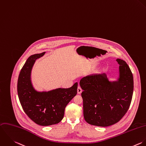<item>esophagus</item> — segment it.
Listing matches in <instances>:
<instances>
[{"mask_svg": "<svg viewBox=\"0 0 146 146\" xmlns=\"http://www.w3.org/2000/svg\"><path fill=\"white\" fill-rule=\"evenodd\" d=\"M77 91H78V94H80L82 92V91H83V90H82V89L81 88V87L79 86V87H78Z\"/></svg>", "mask_w": 146, "mask_h": 146, "instance_id": "obj_1", "label": "esophagus"}]
</instances>
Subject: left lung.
<instances>
[{"label":"left lung","instance_id":"8db88e82","mask_svg":"<svg viewBox=\"0 0 146 146\" xmlns=\"http://www.w3.org/2000/svg\"><path fill=\"white\" fill-rule=\"evenodd\" d=\"M119 78L110 82L105 74L82 78L83 114L90 125L106 127L119 122L129 109L134 89L133 74L126 62L117 59Z\"/></svg>","mask_w":146,"mask_h":146}]
</instances>
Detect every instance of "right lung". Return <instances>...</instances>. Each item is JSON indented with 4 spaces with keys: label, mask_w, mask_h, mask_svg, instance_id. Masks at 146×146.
I'll list each match as a JSON object with an SVG mask.
<instances>
[{
    "label": "right lung",
    "mask_w": 146,
    "mask_h": 146,
    "mask_svg": "<svg viewBox=\"0 0 146 146\" xmlns=\"http://www.w3.org/2000/svg\"><path fill=\"white\" fill-rule=\"evenodd\" d=\"M45 53L32 55L28 58L19 76L17 94L26 114L37 125L49 126L58 123L63 119L66 106L77 94L78 83L69 88L36 91L31 80V70L36 60Z\"/></svg>",
    "instance_id": "1"
}]
</instances>
